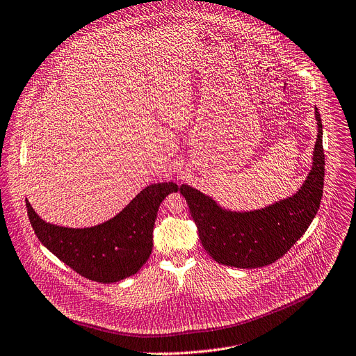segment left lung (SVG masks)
Here are the masks:
<instances>
[{"mask_svg":"<svg viewBox=\"0 0 356 356\" xmlns=\"http://www.w3.org/2000/svg\"><path fill=\"white\" fill-rule=\"evenodd\" d=\"M318 135L312 168L296 195L264 209L233 211L187 184L180 186L200 241L213 260L236 268L273 264L307 232L318 213L324 188L325 156L322 149V122L315 106Z\"/></svg>","mask_w":356,"mask_h":356,"instance_id":"8db88e82","label":"left lung"}]
</instances>
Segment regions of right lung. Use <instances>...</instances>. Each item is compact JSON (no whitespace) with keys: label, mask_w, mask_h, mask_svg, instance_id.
Segmentation results:
<instances>
[{"label":"right lung","mask_w":356,"mask_h":356,"mask_svg":"<svg viewBox=\"0 0 356 356\" xmlns=\"http://www.w3.org/2000/svg\"><path fill=\"white\" fill-rule=\"evenodd\" d=\"M177 190L173 181L150 184L115 217L85 229L47 222L28 200L26 210L38 240L62 263L88 280L111 284L136 274L147 261L159 206Z\"/></svg>","instance_id":"1"}]
</instances>
